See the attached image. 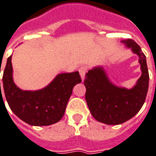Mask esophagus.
<instances>
[{
    "label": "esophagus",
    "mask_w": 156,
    "mask_h": 156,
    "mask_svg": "<svg viewBox=\"0 0 156 156\" xmlns=\"http://www.w3.org/2000/svg\"><path fill=\"white\" fill-rule=\"evenodd\" d=\"M79 72H80V77H81L82 79V81H84V77H85V73L87 72V68L86 67H81V68L79 69Z\"/></svg>",
    "instance_id": "1"
}]
</instances>
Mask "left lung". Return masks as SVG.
<instances>
[{"label": "left lung", "instance_id": "8db88e82", "mask_svg": "<svg viewBox=\"0 0 156 156\" xmlns=\"http://www.w3.org/2000/svg\"><path fill=\"white\" fill-rule=\"evenodd\" d=\"M122 43L139 56L141 76L131 88L112 83L103 67L92 68L85 74V100L96 120L107 125H119L138 113L144 104L148 91L149 73L147 59L141 48L132 39Z\"/></svg>", "mask_w": 156, "mask_h": 156}]
</instances>
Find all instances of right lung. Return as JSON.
I'll list each match as a JSON object with an SVG mask.
<instances>
[{"label": "right lung", "instance_id": "add662e5", "mask_svg": "<svg viewBox=\"0 0 156 156\" xmlns=\"http://www.w3.org/2000/svg\"><path fill=\"white\" fill-rule=\"evenodd\" d=\"M11 59L12 55L7 59L2 77L4 93L11 110L30 126L58 122L64 114L74 86L81 82L79 72L57 75L48 85L39 90H22L13 81ZM0 91L2 98L1 83Z\"/></svg>", "mask_w": 156, "mask_h": 156}]
</instances>
